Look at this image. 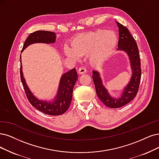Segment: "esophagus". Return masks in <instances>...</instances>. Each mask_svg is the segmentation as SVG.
<instances>
[{
    "instance_id": "1",
    "label": "esophagus",
    "mask_w": 159,
    "mask_h": 159,
    "mask_svg": "<svg viewBox=\"0 0 159 159\" xmlns=\"http://www.w3.org/2000/svg\"><path fill=\"white\" fill-rule=\"evenodd\" d=\"M78 72L79 74H84L86 73V69L84 67H80L78 70Z\"/></svg>"
}]
</instances>
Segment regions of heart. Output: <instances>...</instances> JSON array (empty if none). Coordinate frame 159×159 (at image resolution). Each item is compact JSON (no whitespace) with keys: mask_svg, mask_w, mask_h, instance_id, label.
Listing matches in <instances>:
<instances>
[{"mask_svg":"<svg viewBox=\"0 0 159 159\" xmlns=\"http://www.w3.org/2000/svg\"><path fill=\"white\" fill-rule=\"evenodd\" d=\"M117 42L118 37L114 31L99 29L76 37L71 43L73 49L66 48L64 52L75 60L80 56L89 55L90 63L98 66L112 55Z\"/></svg>","mask_w":159,"mask_h":159,"instance_id":"1","label":"heart"}]
</instances>
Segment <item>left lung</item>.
Here are the masks:
<instances>
[{"label":"left lung","mask_w":159,"mask_h":159,"mask_svg":"<svg viewBox=\"0 0 159 159\" xmlns=\"http://www.w3.org/2000/svg\"><path fill=\"white\" fill-rule=\"evenodd\" d=\"M116 23L119 31L118 50L125 51L130 57L133 73L131 80L125 89L122 96L119 99H115L109 96L107 90L103 86L99 73L95 70L93 71L92 79L97 95L99 99L110 108H119L124 106L136 96L142 76L139 53L136 40L125 26L119 22Z\"/></svg>","instance_id":"obj_1"}]
</instances>
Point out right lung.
Segmentation results:
<instances>
[{"label":"right lung","instance_id":"add662e5","mask_svg":"<svg viewBox=\"0 0 159 159\" xmlns=\"http://www.w3.org/2000/svg\"><path fill=\"white\" fill-rule=\"evenodd\" d=\"M56 39V33L48 31H37L30 33L26 39L21 51L33 43H54ZM21 62V59H20ZM20 79L27 99L34 107L48 115H60L66 113L71 102L73 90L78 79L77 73L74 68L62 75L57 95L54 103L40 101L35 98L29 90L23 76L21 64L20 66Z\"/></svg>","mask_w":159,"mask_h":159}]
</instances>
